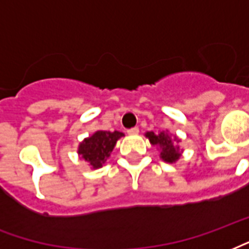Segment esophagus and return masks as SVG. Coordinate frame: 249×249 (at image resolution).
Segmentation results:
<instances>
[{
  "mask_svg": "<svg viewBox=\"0 0 249 249\" xmlns=\"http://www.w3.org/2000/svg\"><path fill=\"white\" fill-rule=\"evenodd\" d=\"M126 132H128L129 134H137L140 132V129L137 128V126H134V128H130V129H128Z\"/></svg>",
  "mask_w": 249,
  "mask_h": 249,
  "instance_id": "esophagus-1",
  "label": "esophagus"
}]
</instances>
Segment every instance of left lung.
<instances>
[{"label":"left lung","mask_w":249,"mask_h":249,"mask_svg":"<svg viewBox=\"0 0 249 249\" xmlns=\"http://www.w3.org/2000/svg\"><path fill=\"white\" fill-rule=\"evenodd\" d=\"M146 137L150 140L152 145H160L162 149L161 152V158L163 161L166 162H176L178 158H179V148L177 146L174 141L170 139V136L166 133H161L156 134L154 132H148L146 133ZM178 142V141H177Z\"/></svg>","instance_id":"1"}]
</instances>
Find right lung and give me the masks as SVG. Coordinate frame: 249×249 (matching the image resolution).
<instances>
[{
	"instance_id": "right-lung-1",
	"label": "right lung",
	"mask_w": 249,
	"mask_h": 249,
	"mask_svg": "<svg viewBox=\"0 0 249 249\" xmlns=\"http://www.w3.org/2000/svg\"><path fill=\"white\" fill-rule=\"evenodd\" d=\"M123 136L124 133L117 130L115 132L99 130L79 145L78 153L93 169L101 167L115 148L116 141Z\"/></svg>"
}]
</instances>
